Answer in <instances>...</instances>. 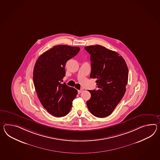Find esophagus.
<instances>
[{
  "instance_id": "1",
  "label": "esophagus",
  "mask_w": 160,
  "mask_h": 160,
  "mask_svg": "<svg viewBox=\"0 0 160 160\" xmlns=\"http://www.w3.org/2000/svg\"><path fill=\"white\" fill-rule=\"evenodd\" d=\"M83 90H84V89H83V88H81V89H80V90H78V94H80V93H81V92H82V91H83Z\"/></svg>"
}]
</instances>
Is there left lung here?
<instances>
[{"instance_id":"obj_1","label":"left lung","mask_w":160,"mask_h":160,"mask_svg":"<svg viewBox=\"0 0 160 160\" xmlns=\"http://www.w3.org/2000/svg\"><path fill=\"white\" fill-rule=\"evenodd\" d=\"M91 55L90 78H95L98 90H90L87 101L90 112L99 118L108 117L124 95L128 83V69L124 58L100 45L84 47Z\"/></svg>"}]
</instances>
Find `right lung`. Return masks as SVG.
<instances>
[{
    "instance_id": "right-lung-1",
    "label": "right lung",
    "mask_w": 160,
    "mask_h": 160,
    "mask_svg": "<svg viewBox=\"0 0 160 160\" xmlns=\"http://www.w3.org/2000/svg\"><path fill=\"white\" fill-rule=\"evenodd\" d=\"M80 51L78 47L58 45L41 55L36 62L33 81L39 100L55 117H63L70 112L78 94L73 87L61 84L65 76L66 62Z\"/></svg>"
}]
</instances>
